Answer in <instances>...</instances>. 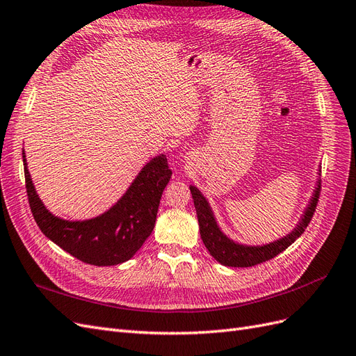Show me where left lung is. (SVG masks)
<instances>
[{"label":"left lung","mask_w":356,"mask_h":356,"mask_svg":"<svg viewBox=\"0 0 356 356\" xmlns=\"http://www.w3.org/2000/svg\"><path fill=\"white\" fill-rule=\"evenodd\" d=\"M189 189L197 210L201 240L210 252V255L218 262H220L222 266L227 267H252L257 266V264L266 262L274 257H277L279 253L289 248L292 243L302 234L304 229L307 228L309 222L312 220L314 209H316L321 191V180L316 181V188H314L309 204L304 209V213L301 215V219L298 220L296 228H293L289 234L283 236L282 238L274 240L262 246L241 245V243L231 240L227 234H223L206 197L202 195L201 191L195 186L191 185Z\"/></svg>","instance_id":"obj_1"}]
</instances>
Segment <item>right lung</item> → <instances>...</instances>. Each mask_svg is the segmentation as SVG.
<instances>
[{
  "mask_svg": "<svg viewBox=\"0 0 356 356\" xmlns=\"http://www.w3.org/2000/svg\"><path fill=\"white\" fill-rule=\"evenodd\" d=\"M24 170L29 207L38 228L60 249L90 266H118L133 258L154 231L159 200L171 177L165 155L152 158L115 206L86 220H67L50 213Z\"/></svg>",
  "mask_w": 356,
  "mask_h": 356,
  "instance_id": "obj_1",
  "label": "right lung"
}]
</instances>
